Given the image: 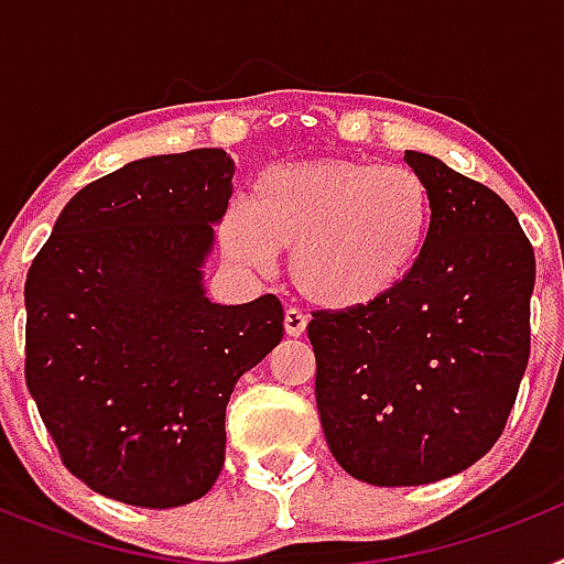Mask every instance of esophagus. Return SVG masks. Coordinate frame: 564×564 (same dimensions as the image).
I'll use <instances>...</instances> for the list:
<instances>
[{
  "label": "esophagus",
  "mask_w": 564,
  "mask_h": 564,
  "mask_svg": "<svg viewBox=\"0 0 564 564\" xmlns=\"http://www.w3.org/2000/svg\"><path fill=\"white\" fill-rule=\"evenodd\" d=\"M307 327V316L302 311H296V307H288L285 311V333L288 336H302Z\"/></svg>",
  "instance_id": "esophagus-1"
}]
</instances>
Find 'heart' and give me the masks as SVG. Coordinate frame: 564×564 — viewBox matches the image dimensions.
<instances>
[{"label":"heart","mask_w":564,"mask_h":564,"mask_svg":"<svg viewBox=\"0 0 564 564\" xmlns=\"http://www.w3.org/2000/svg\"><path fill=\"white\" fill-rule=\"evenodd\" d=\"M432 226L430 188L406 166L347 158L285 163L253 181L220 217L234 265L271 271L291 248V276L313 305L352 311L395 291L421 259Z\"/></svg>","instance_id":"obj_1"}]
</instances>
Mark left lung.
Returning a JSON list of instances; mask_svg holds the SVG:
<instances>
[{
    "label": "left lung",
    "instance_id": "left-lung-1",
    "mask_svg": "<svg viewBox=\"0 0 564 564\" xmlns=\"http://www.w3.org/2000/svg\"><path fill=\"white\" fill-rule=\"evenodd\" d=\"M432 226L401 285L372 305L316 311V406L338 466L372 486H423L502 435L531 352L534 248L500 194L406 152Z\"/></svg>",
    "mask_w": 564,
    "mask_h": 564
}]
</instances>
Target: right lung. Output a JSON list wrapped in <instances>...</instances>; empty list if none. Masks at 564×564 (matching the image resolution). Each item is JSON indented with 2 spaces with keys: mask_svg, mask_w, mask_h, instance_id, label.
<instances>
[{
  "mask_svg": "<svg viewBox=\"0 0 564 564\" xmlns=\"http://www.w3.org/2000/svg\"><path fill=\"white\" fill-rule=\"evenodd\" d=\"M234 161L192 149L132 161L58 214L24 282V381L64 466L127 506L200 500L226 460L234 383L282 341L273 293L203 288Z\"/></svg>",
  "mask_w": 564,
  "mask_h": 564,
  "instance_id": "obj_1",
  "label": "right lung"
}]
</instances>
